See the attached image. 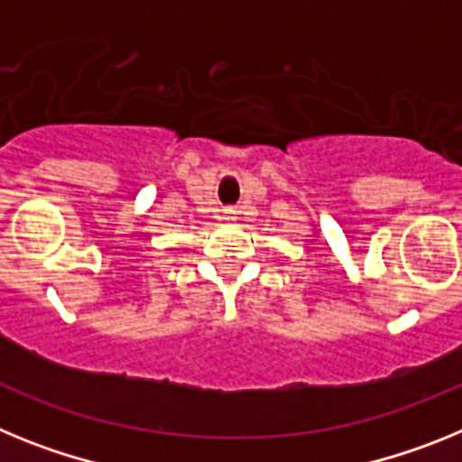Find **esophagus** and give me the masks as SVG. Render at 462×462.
I'll return each mask as SVG.
<instances>
[{"label": "esophagus", "mask_w": 462, "mask_h": 462, "mask_svg": "<svg viewBox=\"0 0 462 462\" xmlns=\"http://www.w3.org/2000/svg\"><path fill=\"white\" fill-rule=\"evenodd\" d=\"M224 219H234V210H224Z\"/></svg>", "instance_id": "1"}]
</instances>
